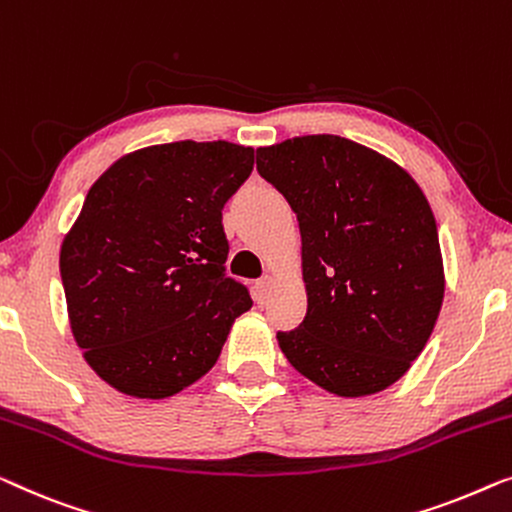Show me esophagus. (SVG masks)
<instances>
[{
    "label": "esophagus",
    "mask_w": 512,
    "mask_h": 512,
    "mask_svg": "<svg viewBox=\"0 0 512 512\" xmlns=\"http://www.w3.org/2000/svg\"><path fill=\"white\" fill-rule=\"evenodd\" d=\"M272 284H274V279L270 277V274H265V277H261V279L256 281V298H258V302L268 300V295L272 291Z\"/></svg>",
    "instance_id": "1"
}]
</instances>
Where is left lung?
I'll use <instances>...</instances> for the list:
<instances>
[{
	"instance_id": "8db88e82",
	"label": "left lung",
	"mask_w": 512,
	"mask_h": 512,
	"mask_svg": "<svg viewBox=\"0 0 512 512\" xmlns=\"http://www.w3.org/2000/svg\"><path fill=\"white\" fill-rule=\"evenodd\" d=\"M291 205L307 316L277 332L286 360L337 397L376 395L409 372L439 318L446 277L436 219L395 161L342 136L258 147Z\"/></svg>"
}]
</instances>
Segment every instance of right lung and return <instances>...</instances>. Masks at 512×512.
I'll use <instances>...</instances> for the list:
<instances>
[{"label":"right lung","mask_w":512,"mask_h":512,"mask_svg":"<svg viewBox=\"0 0 512 512\" xmlns=\"http://www.w3.org/2000/svg\"><path fill=\"white\" fill-rule=\"evenodd\" d=\"M254 168L228 140L124 154L87 191L59 251L83 358L108 385L164 399L205 376L249 291L224 274L221 210Z\"/></svg>","instance_id":"obj_1"}]
</instances>
